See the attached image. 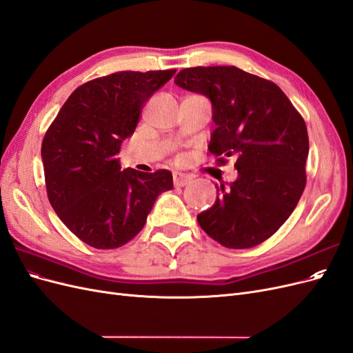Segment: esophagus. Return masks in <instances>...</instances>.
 Returning <instances> with one entry per match:
<instances>
[{
  "label": "esophagus",
  "instance_id": "obj_1",
  "mask_svg": "<svg viewBox=\"0 0 353 353\" xmlns=\"http://www.w3.org/2000/svg\"><path fill=\"white\" fill-rule=\"evenodd\" d=\"M191 178L190 175L187 174H183V172H174V184L175 187H184V185H188L191 183Z\"/></svg>",
  "mask_w": 353,
  "mask_h": 353
}]
</instances>
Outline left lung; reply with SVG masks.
I'll list each match as a JSON object with an SVG mask.
<instances>
[{"label": "left lung", "mask_w": 353, "mask_h": 353, "mask_svg": "<svg viewBox=\"0 0 353 353\" xmlns=\"http://www.w3.org/2000/svg\"><path fill=\"white\" fill-rule=\"evenodd\" d=\"M212 103L213 156H236L237 179L216 187L201 230L228 249L261 244L292 215L306 184L309 140L303 117L271 81L236 66L188 68L174 81Z\"/></svg>", "instance_id": "1"}]
</instances>
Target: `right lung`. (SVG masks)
Wrapping results in <instances>:
<instances>
[{"instance_id": "1", "label": "right lung", "mask_w": 353, "mask_h": 353, "mask_svg": "<svg viewBox=\"0 0 353 353\" xmlns=\"http://www.w3.org/2000/svg\"><path fill=\"white\" fill-rule=\"evenodd\" d=\"M176 70L117 72L81 85L63 104L41 147L47 194L63 223L95 249L131 241L156 199L172 190L166 169L121 170L117 153L143 105Z\"/></svg>"}]
</instances>
